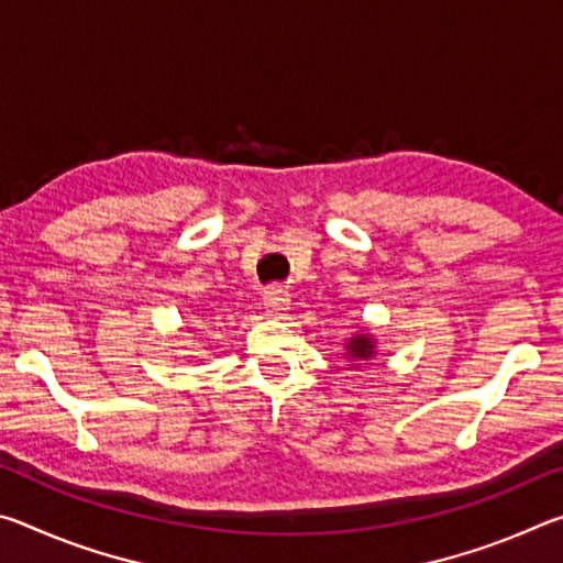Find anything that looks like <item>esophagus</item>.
<instances>
[{
    "instance_id": "34e87169",
    "label": "esophagus",
    "mask_w": 563,
    "mask_h": 563,
    "mask_svg": "<svg viewBox=\"0 0 563 563\" xmlns=\"http://www.w3.org/2000/svg\"><path fill=\"white\" fill-rule=\"evenodd\" d=\"M263 305H265V312H268L271 318H280L288 312V292H283L280 288H268L263 295Z\"/></svg>"
}]
</instances>
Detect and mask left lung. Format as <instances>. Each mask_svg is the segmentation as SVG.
Wrapping results in <instances>:
<instances>
[{
  "mask_svg": "<svg viewBox=\"0 0 563 563\" xmlns=\"http://www.w3.org/2000/svg\"><path fill=\"white\" fill-rule=\"evenodd\" d=\"M375 355H377V340L367 328L357 330L355 335H350L345 340V360L352 362V367L365 365V362H369Z\"/></svg>",
  "mask_w": 563,
  "mask_h": 563,
  "instance_id": "left-lung-1",
  "label": "left lung"
}]
</instances>
